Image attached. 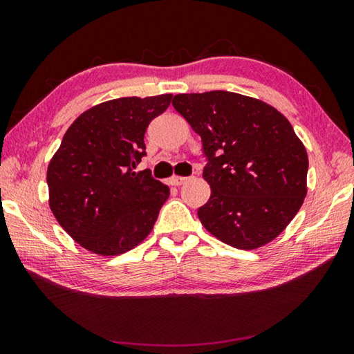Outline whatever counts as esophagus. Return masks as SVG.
<instances>
[{"mask_svg":"<svg viewBox=\"0 0 354 354\" xmlns=\"http://www.w3.org/2000/svg\"><path fill=\"white\" fill-rule=\"evenodd\" d=\"M189 178H185V176H171L170 178V184L171 185H183L185 181H187Z\"/></svg>","mask_w":354,"mask_h":354,"instance_id":"esophagus-1","label":"esophagus"}]
</instances>
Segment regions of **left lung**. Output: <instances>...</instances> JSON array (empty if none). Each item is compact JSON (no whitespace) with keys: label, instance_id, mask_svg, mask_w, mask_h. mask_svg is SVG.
I'll return each instance as SVG.
<instances>
[{"label":"left lung","instance_id":"8db88e82","mask_svg":"<svg viewBox=\"0 0 354 354\" xmlns=\"http://www.w3.org/2000/svg\"><path fill=\"white\" fill-rule=\"evenodd\" d=\"M171 104L201 137L207 160L203 226L239 250L272 242L308 192V153L289 120L261 100L225 91L175 95Z\"/></svg>","mask_w":354,"mask_h":354}]
</instances>
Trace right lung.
<instances>
[{"label":"right lung","instance_id":"right-lung-1","mask_svg":"<svg viewBox=\"0 0 354 354\" xmlns=\"http://www.w3.org/2000/svg\"><path fill=\"white\" fill-rule=\"evenodd\" d=\"M173 95L106 101L77 117L48 165L50 207L73 241L92 253L117 256L151 232L170 189L136 171L149 122Z\"/></svg>","mask_w":354,"mask_h":354}]
</instances>
